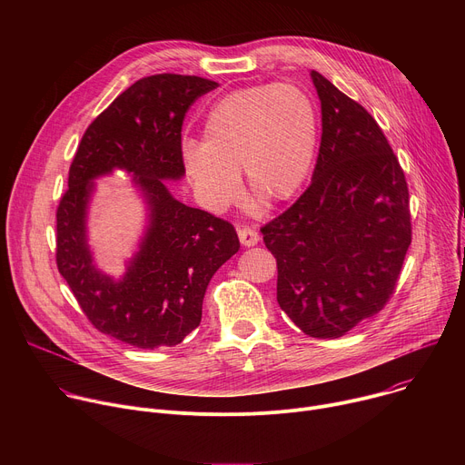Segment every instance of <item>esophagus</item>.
Listing matches in <instances>:
<instances>
[{"label":"esophagus","instance_id":"esophagus-1","mask_svg":"<svg viewBox=\"0 0 465 465\" xmlns=\"http://www.w3.org/2000/svg\"><path fill=\"white\" fill-rule=\"evenodd\" d=\"M237 235H239V241L242 246L250 248V246H255L259 242V233L252 228H239L237 230Z\"/></svg>","mask_w":465,"mask_h":465}]
</instances>
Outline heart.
Masks as SVG:
<instances>
[{"label":"heart","instance_id":"1","mask_svg":"<svg viewBox=\"0 0 465 465\" xmlns=\"http://www.w3.org/2000/svg\"><path fill=\"white\" fill-rule=\"evenodd\" d=\"M320 115L314 99L291 83L257 84L219 99L206 115L203 143L182 145L183 171L212 212L232 206L241 169L250 198L278 204L294 196L314 163Z\"/></svg>","mask_w":465,"mask_h":465}]
</instances>
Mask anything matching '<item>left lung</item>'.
<instances>
[{"mask_svg":"<svg viewBox=\"0 0 465 465\" xmlns=\"http://www.w3.org/2000/svg\"><path fill=\"white\" fill-rule=\"evenodd\" d=\"M322 140L307 191L261 228L278 261V303L314 339L377 314L411 246L409 187L375 119L318 72Z\"/></svg>","mask_w":465,"mask_h":465,"instance_id":"obj_1","label":"left lung"}]
</instances>
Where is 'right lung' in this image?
<instances>
[{
    "label": "right lung",
    "mask_w": 465,
    "mask_h": 465,
    "mask_svg": "<svg viewBox=\"0 0 465 465\" xmlns=\"http://www.w3.org/2000/svg\"><path fill=\"white\" fill-rule=\"evenodd\" d=\"M219 84L162 74L124 90L84 132L56 212V264L88 320L140 350L180 344L201 325L210 280L239 250L233 226L173 196L185 176L182 123ZM128 173L146 208L139 246L115 279L96 267L87 241L94 180Z\"/></svg>",
    "instance_id": "obj_1"
}]
</instances>
